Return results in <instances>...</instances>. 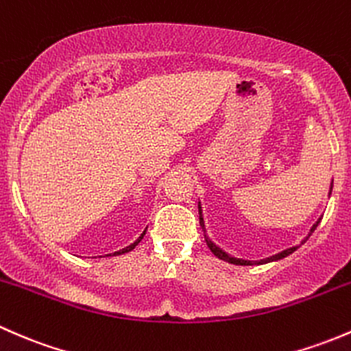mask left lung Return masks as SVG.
<instances>
[{
  "mask_svg": "<svg viewBox=\"0 0 351 351\" xmlns=\"http://www.w3.org/2000/svg\"><path fill=\"white\" fill-rule=\"evenodd\" d=\"M319 221H321V219H317V221L314 223V226H313V228H311V233H313V231L316 230V226L319 225ZM199 223H201V226H204V225H202V218H201V209H199ZM204 238H206V243H208L209 250H211L213 254H215L216 256H218V258L225 260V262L234 263V265H254V263H267V262H274V260H280V258H284V256L291 255L292 252L295 250V247H292V248H287V250L280 252V254H277V255H274V256H269V258H263V260H260V262H254V263H252V262H248V260H240V258H234V256H230L228 254H225V252H223V250H219V248L216 247V245L213 243V241L209 240V238L206 237V234H204Z\"/></svg>",
  "mask_w": 351,
  "mask_h": 351,
  "instance_id": "left-lung-1",
  "label": "left lung"
}]
</instances>
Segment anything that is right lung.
<instances>
[{
  "label": "right lung",
  "mask_w": 351,
  "mask_h": 351,
  "mask_svg": "<svg viewBox=\"0 0 351 351\" xmlns=\"http://www.w3.org/2000/svg\"><path fill=\"white\" fill-rule=\"evenodd\" d=\"M143 234H145V231H143ZM143 234H142V237H140V238H138V240H136V241H135V243H132V245H130V247L123 248V250H120V252H117V254H113V255H121V254H126V252H132V250H133V248H135V247H136V245H138V243H140V241H142Z\"/></svg>",
  "instance_id": "1"
}]
</instances>
